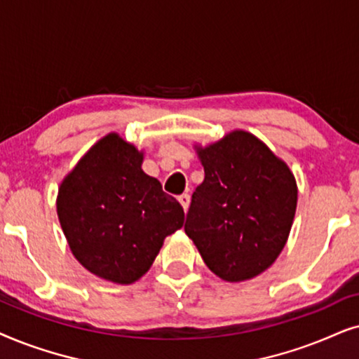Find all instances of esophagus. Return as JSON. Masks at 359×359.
Listing matches in <instances>:
<instances>
[{
	"instance_id": "34e87169",
	"label": "esophagus",
	"mask_w": 359,
	"mask_h": 359,
	"mask_svg": "<svg viewBox=\"0 0 359 359\" xmlns=\"http://www.w3.org/2000/svg\"><path fill=\"white\" fill-rule=\"evenodd\" d=\"M179 202H180V205H182V208L185 210V212H187L189 207H190V195L189 194H182L179 197Z\"/></svg>"
}]
</instances>
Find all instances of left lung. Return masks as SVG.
Instances as JSON below:
<instances>
[{
    "instance_id": "1",
    "label": "left lung",
    "mask_w": 359,
    "mask_h": 359,
    "mask_svg": "<svg viewBox=\"0 0 359 359\" xmlns=\"http://www.w3.org/2000/svg\"><path fill=\"white\" fill-rule=\"evenodd\" d=\"M194 147L205 179L192 195L185 233L215 276L250 280L274 264L287 243L297 208L295 177L245 130Z\"/></svg>"
}]
</instances>
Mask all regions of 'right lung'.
I'll return each instance as SVG.
<instances>
[{
  "mask_svg": "<svg viewBox=\"0 0 359 359\" xmlns=\"http://www.w3.org/2000/svg\"><path fill=\"white\" fill-rule=\"evenodd\" d=\"M144 151L108 133L80 157L57 194V217L75 259L97 277L133 284L149 271L184 210L141 169Z\"/></svg>",
  "mask_w": 359,
  "mask_h": 359,
  "instance_id": "add662e5",
  "label": "right lung"
}]
</instances>
